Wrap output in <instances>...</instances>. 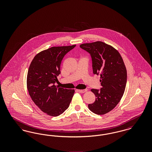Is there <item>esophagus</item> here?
<instances>
[{"label":"esophagus","mask_w":152,"mask_h":152,"mask_svg":"<svg viewBox=\"0 0 152 152\" xmlns=\"http://www.w3.org/2000/svg\"><path fill=\"white\" fill-rule=\"evenodd\" d=\"M77 91L80 92V93H84V92H87V89H78L77 90Z\"/></svg>","instance_id":"esophagus-1"}]
</instances>
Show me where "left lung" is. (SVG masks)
<instances>
[{
    "label": "left lung",
    "instance_id": "8db88e82",
    "mask_svg": "<svg viewBox=\"0 0 152 152\" xmlns=\"http://www.w3.org/2000/svg\"><path fill=\"white\" fill-rule=\"evenodd\" d=\"M80 47L90 53L94 74L100 75V90L92 89L96 96L89 109L95 114H106L116 107L124 93L127 72L123 58L112 46L102 42L82 44Z\"/></svg>",
    "mask_w": 152,
    "mask_h": 152
}]
</instances>
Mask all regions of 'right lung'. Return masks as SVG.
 <instances>
[{"label":"right lung","instance_id":"right-lung-1","mask_svg":"<svg viewBox=\"0 0 152 152\" xmlns=\"http://www.w3.org/2000/svg\"><path fill=\"white\" fill-rule=\"evenodd\" d=\"M76 45L52 47L33 58L29 65L27 86L32 101L43 112L51 116H59L69 106L74 89L56 87L64 56Z\"/></svg>","mask_w":152,"mask_h":152}]
</instances>
